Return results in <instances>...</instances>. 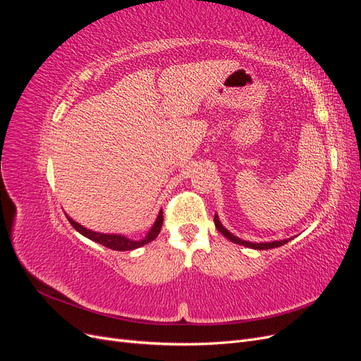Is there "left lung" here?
<instances>
[{
	"label": "left lung",
	"instance_id": "8db88e82",
	"mask_svg": "<svg viewBox=\"0 0 361 361\" xmlns=\"http://www.w3.org/2000/svg\"><path fill=\"white\" fill-rule=\"evenodd\" d=\"M214 223H215V227L218 228V232H220L223 236H226L228 241H232L235 244H239V245H244V247H248V248H253V250H269V248H276V247H280V245H285L286 243H289L292 238L289 239H280V241H271V243H250V241H244V239L235 236L233 233H231L227 231V228L221 224L220 218H218V215L215 214L214 216Z\"/></svg>",
	"mask_w": 361,
	"mask_h": 361
}]
</instances>
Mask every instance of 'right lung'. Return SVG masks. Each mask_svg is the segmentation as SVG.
I'll list each match as a JSON object with an SVG mask.
<instances>
[{"label": "right lung", "instance_id": "right-lung-1", "mask_svg": "<svg viewBox=\"0 0 361 361\" xmlns=\"http://www.w3.org/2000/svg\"><path fill=\"white\" fill-rule=\"evenodd\" d=\"M66 218L69 220V223L72 224V227L75 228L76 232H80L82 236L92 239L93 243H97L101 244L104 247H108L111 250H116V251H128V250H135V248H140L143 247L149 243L154 241V239L159 235L161 232V227H162V221H164V216H162V211H159L157 220L154 223V226H152L149 228L147 235L143 238V239H130L125 235H120V233H101V232H94V231H90V228H87L84 226H81L80 223H76L75 220H72V218L66 214Z\"/></svg>", "mask_w": 361, "mask_h": 361}]
</instances>
